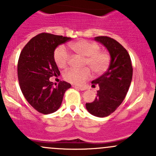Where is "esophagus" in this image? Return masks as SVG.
Returning a JSON list of instances; mask_svg holds the SVG:
<instances>
[{
  "label": "esophagus",
  "instance_id": "esophagus-1",
  "mask_svg": "<svg viewBox=\"0 0 156 156\" xmlns=\"http://www.w3.org/2000/svg\"><path fill=\"white\" fill-rule=\"evenodd\" d=\"M73 87L76 88V89H78V90H85L87 88L84 87H78V86H76V85H73L72 86Z\"/></svg>",
  "mask_w": 156,
  "mask_h": 156
}]
</instances>
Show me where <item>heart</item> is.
Segmentation results:
<instances>
[{
	"label": "heart",
	"mask_w": 156,
	"mask_h": 156,
	"mask_svg": "<svg viewBox=\"0 0 156 156\" xmlns=\"http://www.w3.org/2000/svg\"><path fill=\"white\" fill-rule=\"evenodd\" d=\"M69 46L72 51L84 57L83 66L89 67L94 74L101 75L107 71L110 64V56L107 52L100 50L99 44L87 40H80L70 43ZM53 57L59 68H65L69 60L68 53L62 46L55 50ZM90 76V70L88 68L80 70L69 69L63 74L64 78L67 81L77 85L82 84Z\"/></svg>",
	"instance_id": "1"
}]
</instances>
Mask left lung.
Wrapping results in <instances>:
<instances>
[{
  "label": "left lung",
  "mask_w": 156,
  "mask_h": 156,
  "mask_svg": "<svg viewBox=\"0 0 156 156\" xmlns=\"http://www.w3.org/2000/svg\"><path fill=\"white\" fill-rule=\"evenodd\" d=\"M94 40L103 45L110 54L108 70L92 81V87L98 84L97 97L92 103H86V108L97 117H106L122 104L130 85L133 75L131 60L126 49L115 39L99 36Z\"/></svg>",
  "instance_id": "1"
}]
</instances>
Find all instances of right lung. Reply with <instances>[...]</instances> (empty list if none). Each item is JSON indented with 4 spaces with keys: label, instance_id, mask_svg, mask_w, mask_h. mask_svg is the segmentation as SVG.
<instances>
[{
    "label": "right lung",
    "instance_id": "add662e5",
    "mask_svg": "<svg viewBox=\"0 0 156 156\" xmlns=\"http://www.w3.org/2000/svg\"><path fill=\"white\" fill-rule=\"evenodd\" d=\"M71 37L41 33L31 38L20 53L17 66L20 89L28 103L42 114L59 109L71 84L60 81L56 86L50 78L60 75L55 62V49Z\"/></svg>",
    "mask_w": 156,
    "mask_h": 156
}]
</instances>
